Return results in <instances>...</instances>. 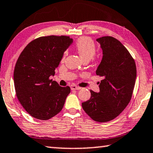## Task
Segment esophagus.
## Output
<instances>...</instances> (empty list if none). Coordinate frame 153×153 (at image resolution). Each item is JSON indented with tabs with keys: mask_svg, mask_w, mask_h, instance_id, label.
Returning a JSON list of instances; mask_svg holds the SVG:
<instances>
[{
	"mask_svg": "<svg viewBox=\"0 0 153 153\" xmlns=\"http://www.w3.org/2000/svg\"><path fill=\"white\" fill-rule=\"evenodd\" d=\"M82 88L79 86H77L76 85H71V90H80Z\"/></svg>",
	"mask_w": 153,
	"mask_h": 153,
	"instance_id": "esophagus-1",
	"label": "esophagus"
}]
</instances>
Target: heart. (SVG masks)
<instances>
[{"mask_svg": "<svg viewBox=\"0 0 153 153\" xmlns=\"http://www.w3.org/2000/svg\"><path fill=\"white\" fill-rule=\"evenodd\" d=\"M76 48L77 53L84 60H90L93 59L97 52L93 41L88 37L79 38L76 42ZM66 54L67 52H65L62 59H65Z\"/></svg>", "mask_w": 153, "mask_h": 153, "instance_id": "obj_1", "label": "heart"}]
</instances>
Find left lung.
<instances>
[{
	"label": "left lung",
	"mask_w": 153,
	"mask_h": 153,
	"mask_svg": "<svg viewBox=\"0 0 153 153\" xmlns=\"http://www.w3.org/2000/svg\"><path fill=\"white\" fill-rule=\"evenodd\" d=\"M97 42L101 45L103 58L96 74L103 79L99 84V93L91 90V98L82 105L92 119L105 123L117 117L130 102L136 65L129 51L116 39L105 36Z\"/></svg>",
	"instance_id": "left-lung-1"
}]
</instances>
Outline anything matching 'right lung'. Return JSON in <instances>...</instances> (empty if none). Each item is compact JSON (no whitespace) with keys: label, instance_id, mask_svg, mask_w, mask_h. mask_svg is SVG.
Segmentation results:
<instances>
[{"label":"right lung","instance_id":"add662e5","mask_svg":"<svg viewBox=\"0 0 153 153\" xmlns=\"http://www.w3.org/2000/svg\"><path fill=\"white\" fill-rule=\"evenodd\" d=\"M73 43L67 36L41 37L26 46L13 72L16 96L33 118L46 120L62 110L69 86L62 87L50 79L55 74L64 52Z\"/></svg>","mask_w":153,"mask_h":153}]
</instances>
